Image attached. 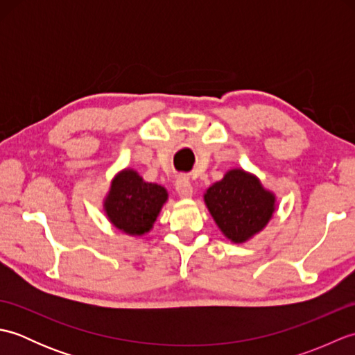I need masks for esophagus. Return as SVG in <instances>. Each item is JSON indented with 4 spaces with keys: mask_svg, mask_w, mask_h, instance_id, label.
<instances>
[{
    "mask_svg": "<svg viewBox=\"0 0 355 355\" xmlns=\"http://www.w3.org/2000/svg\"><path fill=\"white\" fill-rule=\"evenodd\" d=\"M175 191L182 198H189L193 193V187L187 177H178L175 182Z\"/></svg>",
    "mask_w": 355,
    "mask_h": 355,
    "instance_id": "34e87169",
    "label": "esophagus"
}]
</instances>
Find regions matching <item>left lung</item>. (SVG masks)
I'll use <instances>...</instances> for the list:
<instances>
[{"instance_id": "1", "label": "left lung", "mask_w": 355, "mask_h": 355, "mask_svg": "<svg viewBox=\"0 0 355 355\" xmlns=\"http://www.w3.org/2000/svg\"><path fill=\"white\" fill-rule=\"evenodd\" d=\"M218 227L233 243H244L268 223L275 212L273 193L262 189L258 178L233 169L205 195Z\"/></svg>"}]
</instances>
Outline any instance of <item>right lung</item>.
Instances as JSON below:
<instances>
[{
    "label": "right lung",
    "instance_id": "obj_1",
    "mask_svg": "<svg viewBox=\"0 0 355 355\" xmlns=\"http://www.w3.org/2000/svg\"><path fill=\"white\" fill-rule=\"evenodd\" d=\"M166 198L164 187L143 182L134 171H125L112 182L105 210L117 229L143 235L153 227Z\"/></svg>",
    "mask_w": 355,
    "mask_h": 355
}]
</instances>
